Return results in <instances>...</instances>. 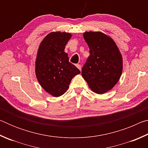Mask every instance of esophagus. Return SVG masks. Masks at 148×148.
Returning a JSON list of instances; mask_svg holds the SVG:
<instances>
[{
  "mask_svg": "<svg viewBox=\"0 0 148 148\" xmlns=\"http://www.w3.org/2000/svg\"><path fill=\"white\" fill-rule=\"evenodd\" d=\"M76 66L77 68L80 71H81V70H82V66H81V65H80V64H77L76 65Z\"/></svg>",
  "mask_w": 148,
  "mask_h": 148,
  "instance_id": "34e87169",
  "label": "esophagus"
}]
</instances>
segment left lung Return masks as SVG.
Masks as SVG:
<instances>
[{
    "label": "left lung",
    "instance_id": "1",
    "mask_svg": "<svg viewBox=\"0 0 148 148\" xmlns=\"http://www.w3.org/2000/svg\"><path fill=\"white\" fill-rule=\"evenodd\" d=\"M84 38L90 56L82 67V75L89 88L103 94L114 87L121 77L122 57L115 42L101 32H86Z\"/></svg>",
    "mask_w": 148,
    "mask_h": 148
}]
</instances>
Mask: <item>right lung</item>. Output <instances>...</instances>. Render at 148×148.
Listing matches in <instances>:
<instances>
[{
  "mask_svg": "<svg viewBox=\"0 0 148 148\" xmlns=\"http://www.w3.org/2000/svg\"><path fill=\"white\" fill-rule=\"evenodd\" d=\"M71 36L68 32H52L44 38L38 50L35 67L37 79L42 88L53 97L63 95L72 79L80 73L64 51Z\"/></svg>",
  "mask_w": 148,
  "mask_h": 148,
  "instance_id": "1",
  "label": "right lung"
}]
</instances>
